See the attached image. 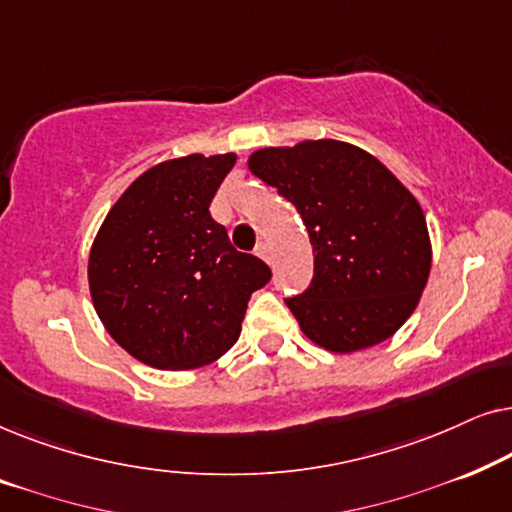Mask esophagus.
<instances>
[{
    "mask_svg": "<svg viewBox=\"0 0 512 512\" xmlns=\"http://www.w3.org/2000/svg\"><path fill=\"white\" fill-rule=\"evenodd\" d=\"M256 254L261 256L265 263H272V251H270V244H268V242H261V244H258V247H256Z\"/></svg>",
    "mask_w": 512,
    "mask_h": 512,
    "instance_id": "34e87169",
    "label": "esophagus"
}]
</instances>
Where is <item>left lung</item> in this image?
<instances>
[{
    "label": "left lung",
    "mask_w": 512,
    "mask_h": 512,
    "mask_svg": "<svg viewBox=\"0 0 512 512\" xmlns=\"http://www.w3.org/2000/svg\"><path fill=\"white\" fill-rule=\"evenodd\" d=\"M249 170L298 209L310 235L314 277L305 293L286 298L300 331L335 354L391 338L431 272L415 195L375 156L338 139L258 149Z\"/></svg>",
    "instance_id": "left-lung-1"
}]
</instances>
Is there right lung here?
<instances>
[{"mask_svg":"<svg viewBox=\"0 0 512 512\" xmlns=\"http://www.w3.org/2000/svg\"><path fill=\"white\" fill-rule=\"evenodd\" d=\"M235 153L153 165L125 188L97 230L88 284L107 333L158 370L207 366L240 338L251 293L270 282L209 214Z\"/></svg>","mask_w":512,"mask_h":512,"instance_id":"obj_1","label":"right lung"}]
</instances>
